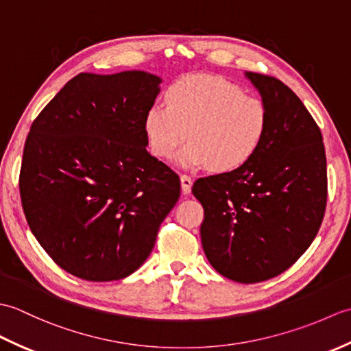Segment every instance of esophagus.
<instances>
[{
	"mask_svg": "<svg viewBox=\"0 0 351 351\" xmlns=\"http://www.w3.org/2000/svg\"><path fill=\"white\" fill-rule=\"evenodd\" d=\"M191 185H193V180L189 176V175H182L181 176V189H182V193H185V195H189V193L191 191Z\"/></svg>",
	"mask_w": 351,
	"mask_h": 351,
	"instance_id": "obj_1",
	"label": "esophagus"
}]
</instances>
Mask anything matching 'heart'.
<instances>
[{
    "label": "heart",
    "mask_w": 351,
    "mask_h": 351,
    "mask_svg": "<svg viewBox=\"0 0 351 351\" xmlns=\"http://www.w3.org/2000/svg\"><path fill=\"white\" fill-rule=\"evenodd\" d=\"M166 102L167 108L147 110L143 130L158 158H170L189 136L190 143L176 160L181 167L234 171L256 154L265 137L264 102L221 77H181L167 88Z\"/></svg>",
    "instance_id": "obj_1"
}]
</instances>
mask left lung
Masks as SVG:
<instances>
[{"instance_id":"8db88e82","label":"left lung","mask_w":351,"mask_h":351,"mask_svg":"<svg viewBox=\"0 0 351 351\" xmlns=\"http://www.w3.org/2000/svg\"><path fill=\"white\" fill-rule=\"evenodd\" d=\"M268 114L265 137L243 167L200 178V240L225 278L256 283L283 273L314 241L324 217L323 136L303 102L278 78L244 72Z\"/></svg>"}]
</instances>
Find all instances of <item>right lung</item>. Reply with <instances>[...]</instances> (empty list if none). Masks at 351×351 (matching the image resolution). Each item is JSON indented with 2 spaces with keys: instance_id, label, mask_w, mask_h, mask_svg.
I'll use <instances>...</instances> for the list:
<instances>
[{
  "instance_id": "right-lung-1",
  "label": "right lung",
  "mask_w": 351,
  "mask_h": 351,
  "mask_svg": "<svg viewBox=\"0 0 351 351\" xmlns=\"http://www.w3.org/2000/svg\"><path fill=\"white\" fill-rule=\"evenodd\" d=\"M161 81L145 71L78 73L29 128L19 175L25 219L80 279L136 271L180 199V178L146 151L143 121Z\"/></svg>"
}]
</instances>
